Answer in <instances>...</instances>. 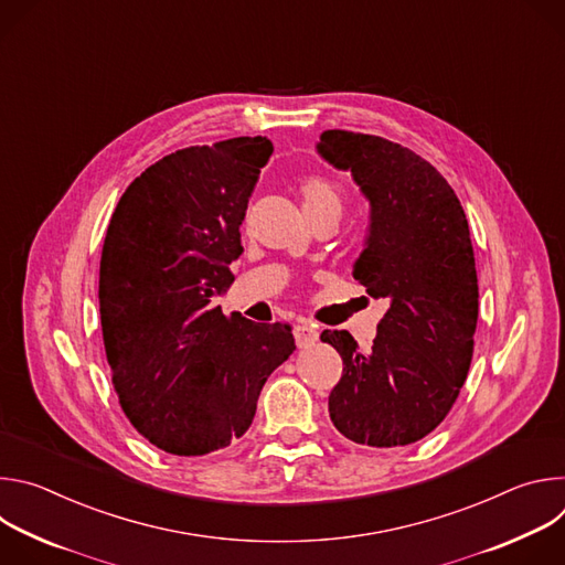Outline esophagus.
I'll return each instance as SVG.
<instances>
[{
  "instance_id": "obj_1",
  "label": "esophagus",
  "mask_w": 565,
  "mask_h": 565,
  "mask_svg": "<svg viewBox=\"0 0 565 565\" xmlns=\"http://www.w3.org/2000/svg\"><path fill=\"white\" fill-rule=\"evenodd\" d=\"M292 333H295V342H297L299 349H308V347H312L319 340L317 327L310 324V321H299Z\"/></svg>"
}]
</instances>
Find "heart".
I'll return each mask as SVG.
<instances>
[{
    "mask_svg": "<svg viewBox=\"0 0 565 565\" xmlns=\"http://www.w3.org/2000/svg\"><path fill=\"white\" fill-rule=\"evenodd\" d=\"M299 196L306 214L319 212H342V192L324 177H306L299 183Z\"/></svg>",
    "mask_w": 565,
    "mask_h": 565,
    "instance_id": "1",
    "label": "heart"
}]
</instances>
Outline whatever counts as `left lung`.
I'll return each mask as SVG.
<instances>
[{
    "mask_svg": "<svg viewBox=\"0 0 565 565\" xmlns=\"http://www.w3.org/2000/svg\"><path fill=\"white\" fill-rule=\"evenodd\" d=\"M317 151L351 170L371 203L353 277L388 303L369 353L347 331L321 333L344 362L329 414L358 445H412L451 412L473 355L478 279L465 210L434 166L386 138L329 129Z\"/></svg>",
    "mask_w": 565,
    "mask_h": 565,
    "instance_id": "left-lung-1",
    "label": "left lung"
}]
</instances>
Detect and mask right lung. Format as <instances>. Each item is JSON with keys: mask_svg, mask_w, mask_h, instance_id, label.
I'll list each match as a JSON object with an SVG mask.
<instances>
[{"mask_svg": "<svg viewBox=\"0 0 565 565\" xmlns=\"http://www.w3.org/2000/svg\"><path fill=\"white\" fill-rule=\"evenodd\" d=\"M273 153L264 136L163 156L120 196L100 257V324L118 402L174 456L227 447L253 425L292 327L210 306L244 253L238 225Z\"/></svg>", "mask_w": 565, "mask_h": 565, "instance_id": "right-lung-1", "label": "right lung"}]
</instances>
